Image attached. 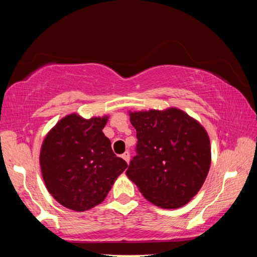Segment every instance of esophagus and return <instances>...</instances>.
Wrapping results in <instances>:
<instances>
[{
  "label": "esophagus",
  "instance_id": "34e87169",
  "mask_svg": "<svg viewBox=\"0 0 257 257\" xmlns=\"http://www.w3.org/2000/svg\"><path fill=\"white\" fill-rule=\"evenodd\" d=\"M121 158H122V159H123L127 163H129V162H130V154H129V152H128V151H127V152H124V153H123L122 155H121Z\"/></svg>",
  "mask_w": 257,
  "mask_h": 257
}]
</instances>
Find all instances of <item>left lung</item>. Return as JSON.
<instances>
[{
    "label": "left lung",
    "mask_w": 257,
    "mask_h": 257,
    "mask_svg": "<svg viewBox=\"0 0 257 257\" xmlns=\"http://www.w3.org/2000/svg\"><path fill=\"white\" fill-rule=\"evenodd\" d=\"M137 132V152L125 175L147 201L162 208L189 203L211 167L205 128L178 107L129 111Z\"/></svg>",
    "instance_id": "1"
}]
</instances>
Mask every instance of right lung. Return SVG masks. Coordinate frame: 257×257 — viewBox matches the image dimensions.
<instances>
[{
	"label": "right lung",
	"instance_id": "1",
	"mask_svg": "<svg viewBox=\"0 0 257 257\" xmlns=\"http://www.w3.org/2000/svg\"><path fill=\"white\" fill-rule=\"evenodd\" d=\"M110 115L63 116L43 141L40 164L46 189L61 205L88 211L101 204L128 164L103 134Z\"/></svg>",
	"mask_w": 257,
	"mask_h": 257
}]
</instances>
